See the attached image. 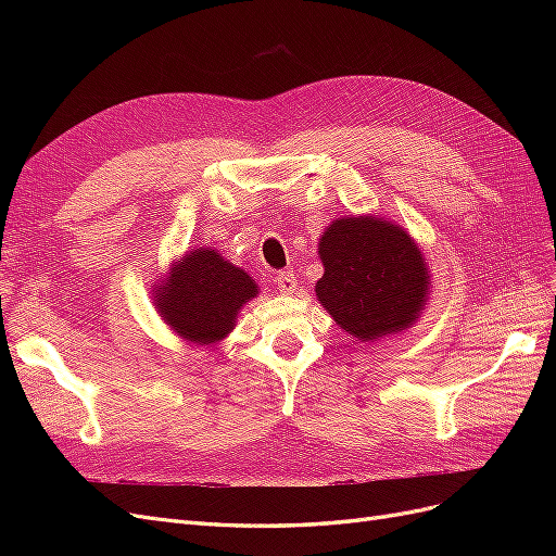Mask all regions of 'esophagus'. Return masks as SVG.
I'll return each instance as SVG.
<instances>
[{
	"label": "esophagus",
	"mask_w": 556,
	"mask_h": 556,
	"mask_svg": "<svg viewBox=\"0 0 556 556\" xmlns=\"http://www.w3.org/2000/svg\"><path fill=\"white\" fill-rule=\"evenodd\" d=\"M276 285L280 294H292L296 290V278L292 271H278L276 274Z\"/></svg>",
	"instance_id": "esophagus-1"
}]
</instances>
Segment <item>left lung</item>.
Wrapping results in <instances>:
<instances>
[{
    "label": "left lung",
    "mask_w": 556,
    "mask_h": 556,
    "mask_svg": "<svg viewBox=\"0 0 556 556\" xmlns=\"http://www.w3.org/2000/svg\"><path fill=\"white\" fill-rule=\"evenodd\" d=\"M319 260L315 294L350 336L374 341L415 323L429 274L401 227L371 215L336 220L319 239Z\"/></svg>",
    "instance_id": "1"
}]
</instances>
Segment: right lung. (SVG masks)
<instances>
[{"label": "right lung", "mask_w": 556, "mask_h": 556, "mask_svg": "<svg viewBox=\"0 0 556 556\" xmlns=\"http://www.w3.org/2000/svg\"><path fill=\"white\" fill-rule=\"evenodd\" d=\"M252 296H257V285L243 268L201 248L172 268L169 280L157 290V306L182 339L213 343L233 329L237 313Z\"/></svg>", "instance_id": "1"}]
</instances>
